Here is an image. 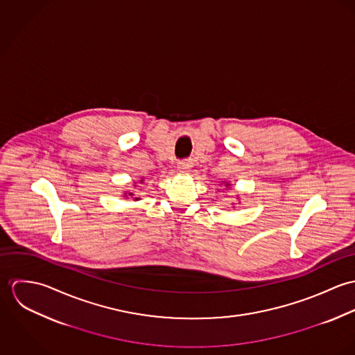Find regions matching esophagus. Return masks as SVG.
Segmentation results:
<instances>
[{
	"label": "esophagus",
	"mask_w": 355,
	"mask_h": 355,
	"mask_svg": "<svg viewBox=\"0 0 355 355\" xmlns=\"http://www.w3.org/2000/svg\"><path fill=\"white\" fill-rule=\"evenodd\" d=\"M178 168L180 172H189L193 168V161L191 159H182L178 164Z\"/></svg>",
	"instance_id": "1"
}]
</instances>
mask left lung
Returning <instances> with one entry per match:
<instances>
[{
	"instance_id": "obj_1",
	"label": "left lung",
	"mask_w": 355,
	"mask_h": 355,
	"mask_svg": "<svg viewBox=\"0 0 355 355\" xmlns=\"http://www.w3.org/2000/svg\"><path fill=\"white\" fill-rule=\"evenodd\" d=\"M225 186H230V183H227V184H225Z\"/></svg>"
}]
</instances>
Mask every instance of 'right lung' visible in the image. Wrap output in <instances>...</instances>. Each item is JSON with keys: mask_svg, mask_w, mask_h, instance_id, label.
Returning <instances> with one entry per match:
<instances>
[{"mask_svg": "<svg viewBox=\"0 0 355 355\" xmlns=\"http://www.w3.org/2000/svg\"><path fill=\"white\" fill-rule=\"evenodd\" d=\"M142 182V180H141ZM124 197H134V194L132 193H124ZM139 198H135V201H138Z\"/></svg>", "mask_w": 355, "mask_h": 355, "instance_id": "1", "label": "right lung"}]
</instances>
